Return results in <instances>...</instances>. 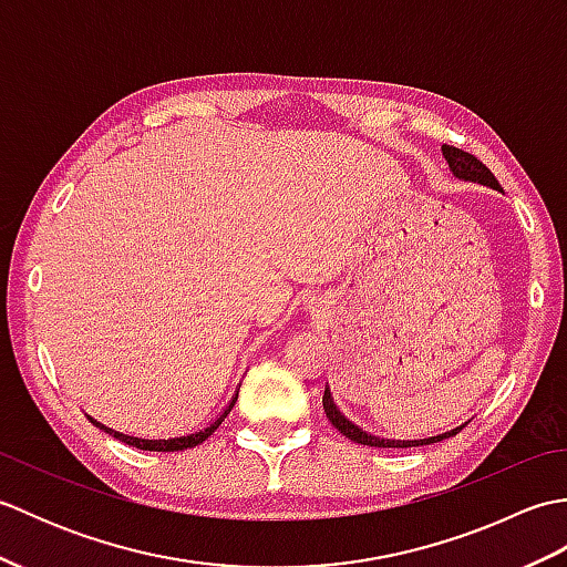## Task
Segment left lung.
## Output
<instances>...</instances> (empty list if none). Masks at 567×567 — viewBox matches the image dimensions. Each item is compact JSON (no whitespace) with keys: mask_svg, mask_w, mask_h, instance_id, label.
I'll use <instances>...</instances> for the list:
<instances>
[{"mask_svg":"<svg viewBox=\"0 0 567 567\" xmlns=\"http://www.w3.org/2000/svg\"><path fill=\"white\" fill-rule=\"evenodd\" d=\"M441 151H443L445 163H449V167H451L453 177L463 179V183H477V185L489 187V189H499L497 177L492 175V173L487 171V167L475 158V155H470V153H465V151H461V148H453V146H443ZM323 412H327L331 424H333L336 429H339L346 439H351L353 443L375 445V449H416V445L441 443V441H445V439L455 436V433L461 431V429H465V424H467V421H465V424H461V426H455V429H451V431H443V433H436V436H426V439H406V441H402V439L375 436V433H370V431H365L363 426H358L355 421L348 419V416L341 412V409L336 406V400H333L329 384H327V388H323Z\"/></svg>","mask_w":567,"mask_h":567,"instance_id":"8db88e82","label":"left lung"}]
</instances>
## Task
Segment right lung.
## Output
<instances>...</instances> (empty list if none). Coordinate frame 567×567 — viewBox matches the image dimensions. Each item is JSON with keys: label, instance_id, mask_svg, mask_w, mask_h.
Instances as JSON below:
<instances>
[{"label": "right lung", "instance_id": "obj_1", "mask_svg": "<svg viewBox=\"0 0 567 567\" xmlns=\"http://www.w3.org/2000/svg\"><path fill=\"white\" fill-rule=\"evenodd\" d=\"M240 388V384H238ZM236 400H238V390L234 392V396L231 400H228V404L221 409L219 414H216L207 426H202V429H195V431H189V433H179V436H171V439H143V436H134V433H124V431H116V429H112V426H106V424H102V421H97L94 416H90L87 414V419L92 421L94 426H97L100 431H104V433H110V436H114V439H118L122 443H126V445H134V449H141V451H161V453H165V451H187V449H195V445H199L202 441H207L212 433L219 429V424L221 421L228 416V412H231L234 409V404H236Z\"/></svg>", "mask_w": 567, "mask_h": 567}]
</instances>
